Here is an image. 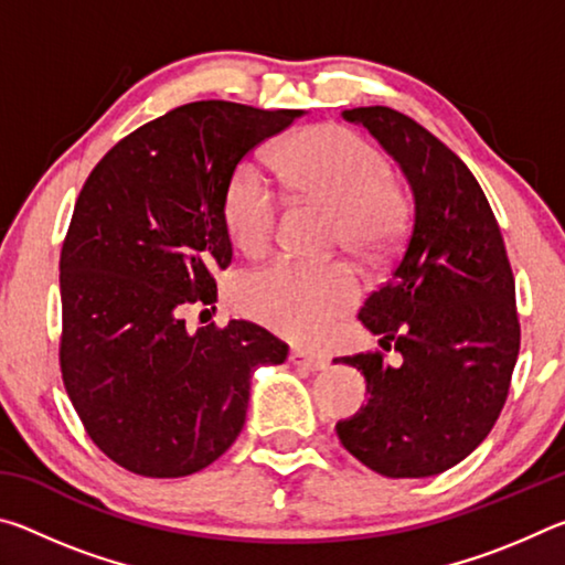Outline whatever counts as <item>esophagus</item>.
Masks as SVG:
<instances>
[{"label":"esophagus","mask_w":565,"mask_h":565,"mask_svg":"<svg viewBox=\"0 0 565 565\" xmlns=\"http://www.w3.org/2000/svg\"><path fill=\"white\" fill-rule=\"evenodd\" d=\"M289 361L294 366H301V369H309V371H321L329 366V361L319 356V353H311V351H303V349H294Z\"/></svg>","instance_id":"esophagus-1"}]
</instances>
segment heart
Returning a JSON list of instances; mask_svg holds the SVG:
<instances>
[{
	"mask_svg": "<svg viewBox=\"0 0 565 565\" xmlns=\"http://www.w3.org/2000/svg\"><path fill=\"white\" fill-rule=\"evenodd\" d=\"M276 169L294 194L339 212L347 244L359 254H381L401 228L388 159L349 127L317 124L274 151ZM281 196L254 161L236 164L226 179L222 218L232 244L248 256L271 248L279 232ZM361 294L347 264L279 259L244 274L234 286L236 309L291 341H319Z\"/></svg>",
	"mask_w": 565,
	"mask_h": 565,
	"instance_id": "1",
	"label": "heart"
}]
</instances>
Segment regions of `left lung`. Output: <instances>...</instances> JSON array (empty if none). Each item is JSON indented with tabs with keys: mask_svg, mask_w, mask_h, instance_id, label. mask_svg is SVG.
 Listing matches in <instances>:
<instances>
[{
	"mask_svg": "<svg viewBox=\"0 0 565 565\" xmlns=\"http://www.w3.org/2000/svg\"><path fill=\"white\" fill-rule=\"evenodd\" d=\"M414 191V218L391 279L359 319L401 353L343 356L369 384V404L341 420L343 448L386 478L436 476L473 451L509 398L521 347L515 281L499 222L476 177L451 149L406 114L359 107Z\"/></svg>",
	"mask_w": 565,
	"mask_h": 565,
	"instance_id": "left-lung-1",
	"label": "left lung"
}]
</instances>
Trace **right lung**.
Returning a JSON list of instances; mask_svg holds the SVG:
<instances>
[{
  "instance_id": "1",
  "label": "right lung",
  "mask_w": 565,
  "mask_h": 565,
  "mask_svg": "<svg viewBox=\"0 0 565 565\" xmlns=\"http://www.w3.org/2000/svg\"><path fill=\"white\" fill-rule=\"evenodd\" d=\"M301 109L191 102L117 141L84 181L60 256V369L84 431L131 473L214 463L246 420L248 379L289 347L252 321L186 331L232 264L226 179Z\"/></svg>"
}]
</instances>
